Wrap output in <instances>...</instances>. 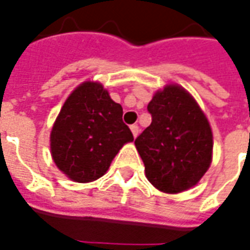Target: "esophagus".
<instances>
[{
  "mask_svg": "<svg viewBox=\"0 0 250 250\" xmlns=\"http://www.w3.org/2000/svg\"><path fill=\"white\" fill-rule=\"evenodd\" d=\"M131 132H132L134 138H136V136L139 135V125H131Z\"/></svg>",
  "mask_w": 250,
  "mask_h": 250,
  "instance_id": "1",
  "label": "esophagus"
}]
</instances>
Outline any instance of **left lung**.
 I'll use <instances>...</instances> for the list:
<instances>
[{"label": "left lung", "instance_id": "obj_1", "mask_svg": "<svg viewBox=\"0 0 250 250\" xmlns=\"http://www.w3.org/2000/svg\"><path fill=\"white\" fill-rule=\"evenodd\" d=\"M151 125L135 139L147 179L163 193H181L198 184L211 163L213 134L193 96L170 84L147 105Z\"/></svg>", "mask_w": 250, "mask_h": 250}]
</instances>
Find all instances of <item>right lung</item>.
<instances>
[{"label": "right lung", "instance_id": "right-lung-1", "mask_svg": "<svg viewBox=\"0 0 250 250\" xmlns=\"http://www.w3.org/2000/svg\"><path fill=\"white\" fill-rule=\"evenodd\" d=\"M122 116V105L100 83L80 84L52 128L51 152L57 167L80 184L103 177L123 145L134 141Z\"/></svg>", "mask_w": 250, "mask_h": 250}]
</instances>
